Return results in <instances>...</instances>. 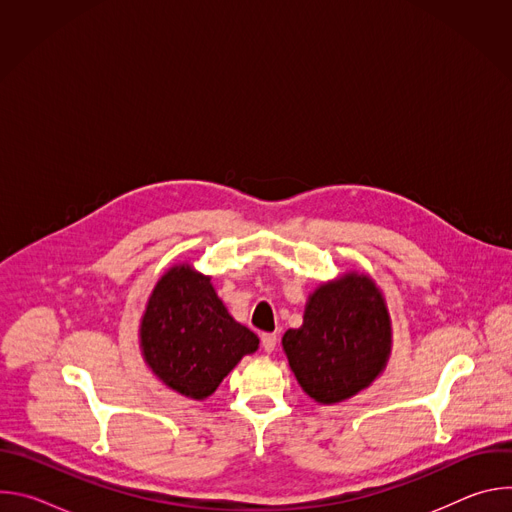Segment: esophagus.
<instances>
[{
  "label": "esophagus",
  "instance_id": "1",
  "mask_svg": "<svg viewBox=\"0 0 512 512\" xmlns=\"http://www.w3.org/2000/svg\"><path fill=\"white\" fill-rule=\"evenodd\" d=\"M261 344L265 352H273L277 346V336L275 334H261Z\"/></svg>",
  "mask_w": 512,
  "mask_h": 512
}]
</instances>
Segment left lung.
<instances>
[{
    "instance_id": "left-lung-1",
    "label": "left lung",
    "mask_w": 512,
    "mask_h": 512,
    "mask_svg": "<svg viewBox=\"0 0 512 512\" xmlns=\"http://www.w3.org/2000/svg\"><path fill=\"white\" fill-rule=\"evenodd\" d=\"M289 369L316 403H342L373 385L391 356L393 328L383 289L346 271L308 296L304 322L281 338Z\"/></svg>"
}]
</instances>
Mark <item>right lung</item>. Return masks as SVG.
Returning <instances> with one entry per match:
<instances>
[{
    "label": "right lung",
    "mask_w": 512,
    "mask_h": 512,
    "mask_svg": "<svg viewBox=\"0 0 512 512\" xmlns=\"http://www.w3.org/2000/svg\"><path fill=\"white\" fill-rule=\"evenodd\" d=\"M139 348L168 389L204 401L243 356L259 348V338L229 314L210 275L190 263H174L145 304Z\"/></svg>",
    "instance_id": "1"
}]
</instances>
